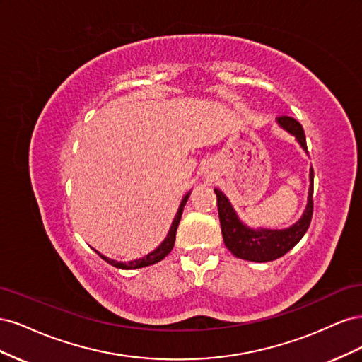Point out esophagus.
<instances>
[{"label": "esophagus", "mask_w": 362, "mask_h": 362, "mask_svg": "<svg viewBox=\"0 0 362 362\" xmlns=\"http://www.w3.org/2000/svg\"><path fill=\"white\" fill-rule=\"evenodd\" d=\"M206 173H208V175H214V172H213V168H211V166H206Z\"/></svg>", "instance_id": "esophagus-1"}]
</instances>
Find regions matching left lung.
Listing matches in <instances>:
<instances>
[{"label":"left lung","instance_id":"left-lung-1","mask_svg":"<svg viewBox=\"0 0 362 362\" xmlns=\"http://www.w3.org/2000/svg\"><path fill=\"white\" fill-rule=\"evenodd\" d=\"M276 122L281 128L286 129L287 133L294 136V139L298 140V144L305 152H308V149H306L303 128L298 120L290 116H279L276 117ZM313 181L314 172L311 168L308 202H306V206L299 221L284 229L247 226L242 218L238 217L233 204L226 198V194L218 189H214V193L217 196V210L218 218H221L225 246L231 250L237 258L254 262H267L286 255L290 249H293L300 242V238L305 235L306 229L310 226L313 217Z\"/></svg>","mask_w":362,"mask_h":362}]
</instances>
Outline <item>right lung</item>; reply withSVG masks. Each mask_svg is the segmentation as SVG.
<instances>
[{
	"instance_id": "1",
	"label": "right lung",
	"mask_w": 362,
	"mask_h": 362,
	"mask_svg": "<svg viewBox=\"0 0 362 362\" xmlns=\"http://www.w3.org/2000/svg\"><path fill=\"white\" fill-rule=\"evenodd\" d=\"M190 193H192V190H189L187 193L184 194V198H182V201H181L180 206H178V211H177V214H175V218H173V222H172V225H170V229H169V233H168L166 238H164L163 242H161V243H160L154 250L149 252V254H148V255H145L144 258H137V259L128 261V262H120V261L112 259V258H108V257H105V255L100 254V252H98V250H96V254H100V257H101L104 261H107L108 264H112V266H115V267H117V269H125V270H133V269L146 267V266L156 264V262L161 261L164 257L169 255V254H170V250L173 249V245H175V235H177V229H178V225H180V221H181V216H182L184 205H185V202H187Z\"/></svg>"
}]
</instances>
